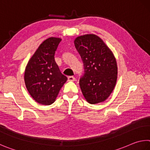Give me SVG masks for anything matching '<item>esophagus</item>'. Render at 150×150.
<instances>
[{"label":"esophagus","instance_id":"34e87169","mask_svg":"<svg viewBox=\"0 0 150 150\" xmlns=\"http://www.w3.org/2000/svg\"><path fill=\"white\" fill-rule=\"evenodd\" d=\"M75 80V78L73 76H69L68 77V81H74Z\"/></svg>","mask_w":150,"mask_h":150}]
</instances>
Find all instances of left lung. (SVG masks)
Wrapping results in <instances>:
<instances>
[{"label":"left lung","mask_w":150,"mask_h":150,"mask_svg":"<svg viewBox=\"0 0 150 150\" xmlns=\"http://www.w3.org/2000/svg\"><path fill=\"white\" fill-rule=\"evenodd\" d=\"M74 43L83 62L84 73L79 79L83 96L91 104L105 101L117 78V66L112 52L93 34L78 37Z\"/></svg>","instance_id":"left-lung-1"}]
</instances>
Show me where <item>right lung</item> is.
I'll list each match as a JSON object with an SVG mask.
<instances>
[{"instance_id": "obj_1", "label": "right lung", "mask_w": 150, "mask_h": 150, "mask_svg": "<svg viewBox=\"0 0 150 150\" xmlns=\"http://www.w3.org/2000/svg\"><path fill=\"white\" fill-rule=\"evenodd\" d=\"M62 39L50 37L39 46L29 61L24 79L26 88L37 102L50 105L67 78L62 73L54 55Z\"/></svg>"}]
</instances>
